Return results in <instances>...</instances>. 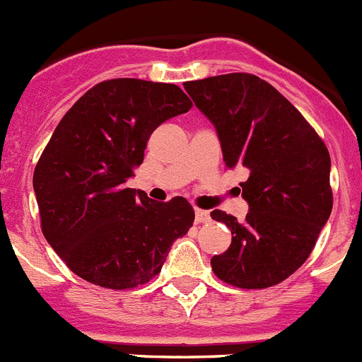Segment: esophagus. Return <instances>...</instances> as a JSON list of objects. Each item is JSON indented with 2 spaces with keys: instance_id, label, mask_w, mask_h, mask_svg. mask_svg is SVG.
I'll return each mask as SVG.
<instances>
[{
  "instance_id": "34e87169",
  "label": "esophagus",
  "mask_w": 362,
  "mask_h": 362,
  "mask_svg": "<svg viewBox=\"0 0 362 362\" xmlns=\"http://www.w3.org/2000/svg\"><path fill=\"white\" fill-rule=\"evenodd\" d=\"M194 219H197V223H207L211 219V212L204 211V209H197L194 211Z\"/></svg>"
}]
</instances>
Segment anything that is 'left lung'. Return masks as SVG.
Segmentation results:
<instances>
[{
  "label": "left lung",
  "instance_id": "1",
  "mask_svg": "<svg viewBox=\"0 0 362 362\" xmlns=\"http://www.w3.org/2000/svg\"><path fill=\"white\" fill-rule=\"evenodd\" d=\"M184 89L214 124L225 165L250 173L241 184L246 218L211 212L232 232L227 252L211 259L212 272L243 289L275 286L307 261L329 221V150L305 117L255 74H219L185 82Z\"/></svg>",
  "mask_w": 362,
  "mask_h": 362
}]
</instances>
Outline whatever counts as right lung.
Wrapping results in <instances>:
<instances>
[{"mask_svg": "<svg viewBox=\"0 0 362 362\" xmlns=\"http://www.w3.org/2000/svg\"><path fill=\"white\" fill-rule=\"evenodd\" d=\"M192 107L173 83L114 78L66 112L33 173L46 241L90 284L130 289L160 273L194 211L185 198L153 202L127 187L150 135Z\"/></svg>", "mask_w": 362, "mask_h": 362, "instance_id": "add662e5", "label": "right lung"}]
</instances>
